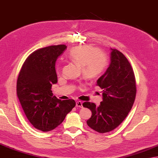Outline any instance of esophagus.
Listing matches in <instances>:
<instances>
[{
    "instance_id": "obj_1",
    "label": "esophagus",
    "mask_w": 158,
    "mask_h": 158,
    "mask_svg": "<svg viewBox=\"0 0 158 158\" xmlns=\"http://www.w3.org/2000/svg\"><path fill=\"white\" fill-rule=\"evenodd\" d=\"M76 106L78 108H82V103L80 101H78L76 102Z\"/></svg>"
}]
</instances>
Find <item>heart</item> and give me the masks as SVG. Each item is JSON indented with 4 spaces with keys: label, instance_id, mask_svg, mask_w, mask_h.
Instances as JSON below:
<instances>
[{
    "label": "heart",
    "instance_id": "heart-1",
    "mask_svg": "<svg viewBox=\"0 0 158 158\" xmlns=\"http://www.w3.org/2000/svg\"><path fill=\"white\" fill-rule=\"evenodd\" d=\"M69 58L81 67L82 73L86 79H94L101 75L107 65L105 54L92 46H82L72 48Z\"/></svg>",
    "mask_w": 158,
    "mask_h": 158
}]
</instances>
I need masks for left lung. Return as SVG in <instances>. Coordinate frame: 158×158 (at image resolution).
<instances>
[{
	"mask_svg": "<svg viewBox=\"0 0 158 158\" xmlns=\"http://www.w3.org/2000/svg\"><path fill=\"white\" fill-rule=\"evenodd\" d=\"M102 89L100 105L84 102L82 106L92 112L86 123L99 133L109 132L123 121L131 110L136 94V80L127 58L117 49H112L110 63L97 80Z\"/></svg>",
	"mask_w": 158,
	"mask_h": 158,
	"instance_id": "obj_1",
	"label": "left lung"
}]
</instances>
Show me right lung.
Returning a JSON list of instances; mask_svg holds the SVG:
<instances>
[{"instance_id":"1","label":"right lung","mask_w":158,"mask_h":158,"mask_svg":"<svg viewBox=\"0 0 158 158\" xmlns=\"http://www.w3.org/2000/svg\"><path fill=\"white\" fill-rule=\"evenodd\" d=\"M65 45L41 48L31 54L17 80V95L28 121L39 130L48 131L59 126L76 106L73 99L61 101L51 87L57 82L55 63Z\"/></svg>"}]
</instances>
